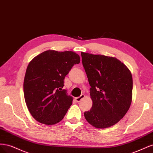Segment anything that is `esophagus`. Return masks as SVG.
<instances>
[{
	"mask_svg": "<svg viewBox=\"0 0 153 153\" xmlns=\"http://www.w3.org/2000/svg\"><path fill=\"white\" fill-rule=\"evenodd\" d=\"M85 98V95L84 94H81L80 96L78 97H76V98H75V100L76 101H77V102H80V101L83 99Z\"/></svg>",
	"mask_w": 153,
	"mask_h": 153,
	"instance_id": "obj_1",
	"label": "esophagus"
}]
</instances>
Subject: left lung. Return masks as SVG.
I'll return each instance as SVG.
<instances>
[{"label":"left lung","instance_id":"left-lung-1","mask_svg":"<svg viewBox=\"0 0 153 153\" xmlns=\"http://www.w3.org/2000/svg\"><path fill=\"white\" fill-rule=\"evenodd\" d=\"M92 106L84 112L87 122L98 128L117 123L128 112L132 100L131 72L119 60L81 52Z\"/></svg>","mask_w":153,"mask_h":153}]
</instances>
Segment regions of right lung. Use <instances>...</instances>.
Listing matches in <instances>:
<instances>
[{"label":"right lung","mask_w":153,"mask_h":153,"mask_svg":"<svg viewBox=\"0 0 153 153\" xmlns=\"http://www.w3.org/2000/svg\"><path fill=\"white\" fill-rule=\"evenodd\" d=\"M79 55L71 51L47 50L35 57L27 66L24 82L25 103L37 121L47 125L62 121L73 98L62 89L64 78Z\"/></svg>","instance_id":"obj_1"}]
</instances>
